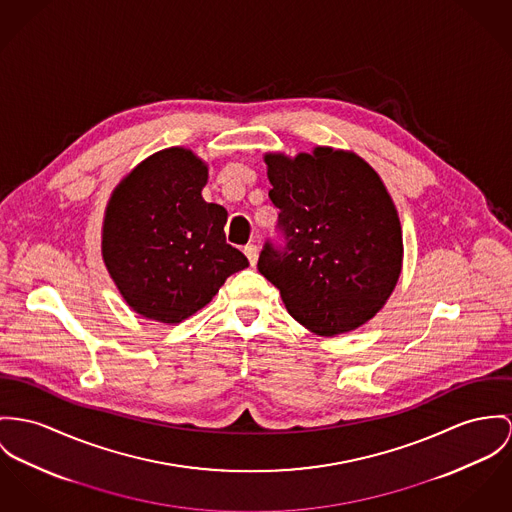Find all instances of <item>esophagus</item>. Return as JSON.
I'll list each match as a JSON object with an SVG mask.
<instances>
[{
	"label": "esophagus",
	"mask_w": 512,
	"mask_h": 512,
	"mask_svg": "<svg viewBox=\"0 0 512 512\" xmlns=\"http://www.w3.org/2000/svg\"><path fill=\"white\" fill-rule=\"evenodd\" d=\"M243 253L247 255V259H249V263H251V267H253V265L257 263V257H259V249H257V245H253V243L245 245Z\"/></svg>",
	"instance_id": "34e87169"
}]
</instances>
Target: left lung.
<instances>
[{
    "label": "left lung",
    "mask_w": 512,
    "mask_h": 512,
    "mask_svg": "<svg viewBox=\"0 0 512 512\" xmlns=\"http://www.w3.org/2000/svg\"><path fill=\"white\" fill-rule=\"evenodd\" d=\"M278 239L257 269L288 314L323 337L353 331L386 304L401 273L403 241L378 173L351 152L267 154Z\"/></svg>",
    "instance_id": "1"
}]
</instances>
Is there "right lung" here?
I'll return each instance as SVG.
<instances>
[{
  "label": "right lung",
  "mask_w": 512,
  "mask_h": 512,
  "mask_svg": "<svg viewBox=\"0 0 512 512\" xmlns=\"http://www.w3.org/2000/svg\"><path fill=\"white\" fill-rule=\"evenodd\" d=\"M206 179L193 152L169 148L144 159L109 200L103 259L126 304L148 319H187L249 267L226 243V208L200 195Z\"/></svg>",
  "instance_id": "right-lung-1"
}]
</instances>
